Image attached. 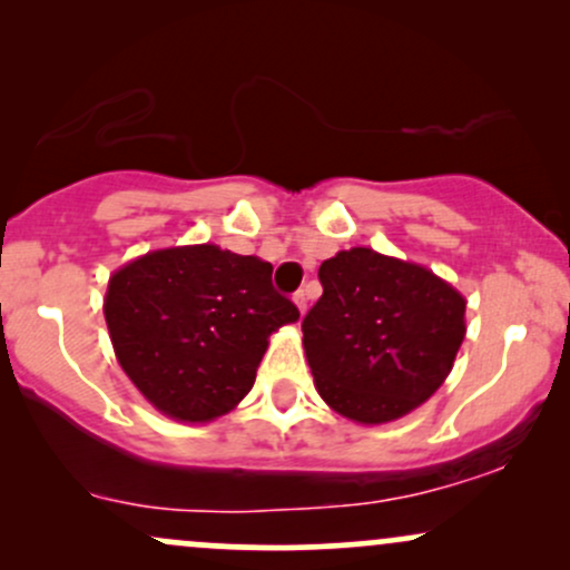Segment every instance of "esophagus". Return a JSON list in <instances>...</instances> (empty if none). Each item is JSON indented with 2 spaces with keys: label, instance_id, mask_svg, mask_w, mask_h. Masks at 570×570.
Returning a JSON list of instances; mask_svg holds the SVG:
<instances>
[{
  "label": "esophagus",
  "instance_id": "esophagus-1",
  "mask_svg": "<svg viewBox=\"0 0 570 570\" xmlns=\"http://www.w3.org/2000/svg\"><path fill=\"white\" fill-rule=\"evenodd\" d=\"M294 305H297L299 313L305 316V311H307V292L305 289H299L297 294H294Z\"/></svg>",
  "mask_w": 570,
  "mask_h": 570
}]
</instances>
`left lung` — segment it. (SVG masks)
I'll return each instance as SVG.
<instances>
[{
    "label": "left lung",
    "instance_id": "obj_1",
    "mask_svg": "<svg viewBox=\"0 0 570 570\" xmlns=\"http://www.w3.org/2000/svg\"><path fill=\"white\" fill-rule=\"evenodd\" d=\"M318 281L303 345L324 402L367 426L426 402L453 370L466 299L426 267L364 246L324 259Z\"/></svg>",
    "mask_w": 570,
    "mask_h": 570
}]
</instances>
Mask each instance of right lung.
Instances as JSON below:
<instances>
[{
  "mask_svg": "<svg viewBox=\"0 0 570 570\" xmlns=\"http://www.w3.org/2000/svg\"><path fill=\"white\" fill-rule=\"evenodd\" d=\"M273 265L219 246L149 252L104 297L117 362L163 415L206 423L252 391L267 337L299 318Z\"/></svg>",
  "mask_w": 570,
  "mask_h": 570,
  "instance_id": "obj_1",
  "label": "right lung"
}]
</instances>
